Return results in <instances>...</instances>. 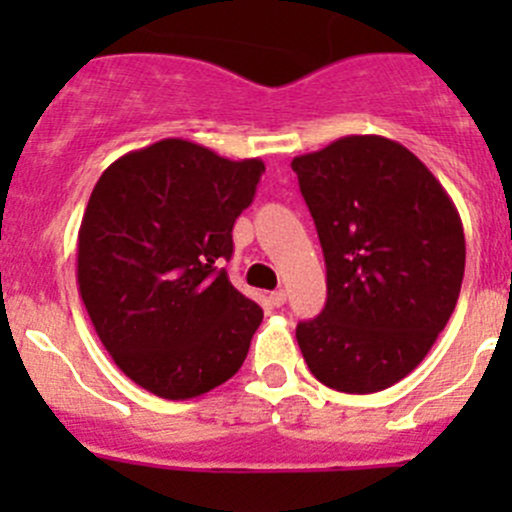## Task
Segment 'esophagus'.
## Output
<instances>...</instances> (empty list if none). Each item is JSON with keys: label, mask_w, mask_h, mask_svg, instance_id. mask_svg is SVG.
Instances as JSON below:
<instances>
[{"label": "esophagus", "mask_w": 512, "mask_h": 512, "mask_svg": "<svg viewBox=\"0 0 512 512\" xmlns=\"http://www.w3.org/2000/svg\"><path fill=\"white\" fill-rule=\"evenodd\" d=\"M270 299H272V304H275V307H282V304L287 302V292H285V289H275V292L270 294Z\"/></svg>", "instance_id": "obj_1"}]
</instances>
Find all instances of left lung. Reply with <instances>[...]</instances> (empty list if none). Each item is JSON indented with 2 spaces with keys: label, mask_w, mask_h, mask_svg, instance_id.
<instances>
[{
  "label": "left lung",
  "mask_w": 512,
  "mask_h": 512,
  "mask_svg": "<svg viewBox=\"0 0 512 512\" xmlns=\"http://www.w3.org/2000/svg\"><path fill=\"white\" fill-rule=\"evenodd\" d=\"M327 265L322 314L297 324L309 371L374 394L416 369L456 309L466 237L456 205L409 148L347 136L292 160Z\"/></svg>",
  "instance_id": "8db88e82"
}]
</instances>
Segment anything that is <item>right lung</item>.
<instances>
[{"instance_id": "right-lung-1", "label": "right lung", "mask_w": 512, "mask_h": 512, "mask_svg": "<svg viewBox=\"0 0 512 512\" xmlns=\"http://www.w3.org/2000/svg\"><path fill=\"white\" fill-rule=\"evenodd\" d=\"M262 170L260 158L163 138L108 165L91 193L79 294L118 369L160 399L208 394L245 361L262 309L220 262Z\"/></svg>"}]
</instances>
